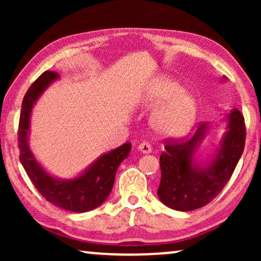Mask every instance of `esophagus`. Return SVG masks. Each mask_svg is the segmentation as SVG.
<instances>
[{
  "mask_svg": "<svg viewBox=\"0 0 261 261\" xmlns=\"http://www.w3.org/2000/svg\"><path fill=\"white\" fill-rule=\"evenodd\" d=\"M138 148H139V151H141L142 153H151L152 152V146L147 141H142L141 144L138 146Z\"/></svg>",
  "mask_w": 261,
  "mask_h": 261,
  "instance_id": "esophagus-1",
  "label": "esophagus"
}]
</instances>
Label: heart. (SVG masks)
Here are the masks:
<instances>
[{"mask_svg":"<svg viewBox=\"0 0 261 261\" xmlns=\"http://www.w3.org/2000/svg\"><path fill=\"white\" fill-rule=\"evenodd\" d=\"M166 101L169 103L153 115V128L166 137H179L185 134L196 119L197 107L195 99L185 94L184 89L177 82L163 78L153 88L147 103L151 107H159Z\"/></svg>","mask_w":261,"mask_h":261,"instance_id":"obj_1","label":"heart"}]
</instances>
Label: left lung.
<instances>
[{
  "instance_id": "obj_1",
  "label": "left lung",
  "mask_w": 261,
  "mask_h": 261,
  "mask_svg": "<svg viewBox=\"0 0 261 261\" xmlns=\"http://www.w3.org/2000/svg\"><path fill=\"white\" fill-rule=\"evenodd\" d=\"M208 129L201 123L189 140L165 139V152L160 155L162 179L159 199L166 206L179 212H191L212 202L230 179L244 152L246 126L238 109L228 115V130L221 142L215 159L208 166L194 162L199 142Z\"/></svg>"
}]
</instances>
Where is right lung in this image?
<instances>
[{
	"instance_id": "add662e5",
	"label": "right lung",
	"mask_w": 261,
	"mask_h": 261,
	"mask_svg": "<svg viewBox=\"0 0 261 261\" xmlns=\"http://www.w3.org/2000/svg\"><path fill=\"white\" fill-rule=\"evenodd\" d=\"M59 77L53 71L39 76L24 95L19 121L20 162L35 189L46 201L59 208L74 213H85L101 205L112 191L115 173L120 164L129 154L132 145L126 142L96 160L89 169L74 179L62 180L49 176L35 160L28 147L27 135L33 105L42 91Z\"/></svg>"
}]
</instances>
